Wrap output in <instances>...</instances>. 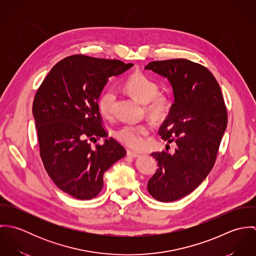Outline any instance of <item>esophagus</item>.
I'll return each instance as SVG.
<instances>
[{
    "instance_id": "34e87169",
    "label": "esophagus",
    "mask_w": 256,
    "mask_h": 256,
    "mask_svg": "<svg viewBox=\"0 0 256 256\" xmlns=\"http://www.w3.org/2000/svg\"><path fill=\"white\" fill-rule=\"evenodd\" d=\"M127 156H131V158H138V156H140V154H139L138 152H133V150H127Z\"/></svg>"
}]
</instances>
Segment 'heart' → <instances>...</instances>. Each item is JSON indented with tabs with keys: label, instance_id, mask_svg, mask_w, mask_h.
<instances>
[{
	"label": "heart",
	"instance_id": "heart-1",
	"mask_svg": "<svg viewBox=\"0 0 256 256\" xmlns=\"http://www.w3.org/2000/svg\"><path fill=\"white\" fill-rule=\"evenodd\" d=\"M124 88L134 98L145 104L146 114L154 119L164 118L170 108V98L158 92V84L144 74L135 73L130 76L125 82ZM115 98V92L111 88L100 94L98 106L104 116L110 117L112 114ZM150 130V124H126L116 130L115 137L126 146L140 150L145 145V137Z\"/></svg>",
	"mask_w": 256,
	"mask_h": 256
}]
</instances>
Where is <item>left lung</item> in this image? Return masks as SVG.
I'll list each match as a JSON object with an SVG mask.
<instances>
[{
  "mask_svg": "<svg viewBox=\"0 0 256 256\" xmlns=\"http://www.w3.org/2000/svg\"><path fill=\"white\" fill-rule=\"evenodd\" d=\"M145 69L166 78L174 96L160 135L178 146L174 154H152L158 168L148 182L154 199L172 202L190 194L213 168L228 124L226 108L217 80L200 64L172 59L150 62Z\"/></svg>",
  "mask_w": 256,
  "mask_h": 256,
  "instance_id": "obj_1",
  "label": "left lung"
}]
</instances>
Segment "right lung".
Wrapping results in <instances>:
<instances>
[{"label": "right lung", "instance_id": "1", "mask_svg": "<svg viewBox=\"0 0 256 256\" xmlns=\"http://www.w3.org/2000/svg\"><path fill=\"white\" fill-rule=\"evenodd\" d=\"M133 66L119 60L69 56L58 62L37 90L32 113L44 168L54 183L76 199L96 197L104 174L126 150L102 124L98 102L111 76ZM105 138L92 149L90 140Z\"/></svg>", "mask_w": 256, "mask_h": 256}]
</instances>
